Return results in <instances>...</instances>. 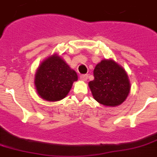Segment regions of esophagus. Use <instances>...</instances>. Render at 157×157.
Listing matches in <instances>:
<instances>
[{
	"label": "esophagus",
	"mask_w": 157,
	"mask_h": 157,
	"mask_svg": "<svg viewBox=\"0 0 157 157\" xmlns=\"http://www.w3.org/2000/svg\"><path fill=\"white\" fill-rule=\"evenodd\" d=\"M87 78H88L87 75H80V79L82 80V81H86V80H87Z\"/></svg>",
	"instance_id": "esophagus-1"
}]
</instances>
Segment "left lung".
Here are the masks:
<instances>
[{"mask_svg":"<svg viewBox=\"0 0 157 157\" xmlns=\"http://www.w3.org/2000/svg\"><path fill=\"white\" fill-rule=\"evenodd\" d=\"M89 82L94 98L104 105H118L126 99L130 84L126 72L113 60H102L94 71Z\"/></svg>","mask_w":157,"mask_h":157,"instance_id":"obj_1","label":"left lung"}]
</instances>
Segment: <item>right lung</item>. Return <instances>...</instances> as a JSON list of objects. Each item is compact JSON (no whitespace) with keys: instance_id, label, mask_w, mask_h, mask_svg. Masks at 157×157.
<instances>
[{"instance_id":"1","label":"right lung","mask_w":157,"mask_h":157,"mask_svg":"<svg viewBox=\"0 0 157 157\" xmlns=\"http://www.w3.org/2000/svg\"><path fill=\"white\" fill-rule=\"evenodd\" d=\"M77 79L76 72L59 56L55 55L43 62L38 68L35 86L43 99L55 101L66 97Z\"/></svg>"}]
</instances>
